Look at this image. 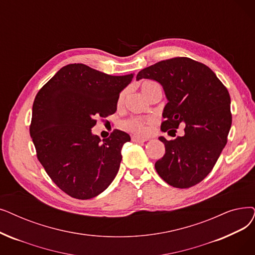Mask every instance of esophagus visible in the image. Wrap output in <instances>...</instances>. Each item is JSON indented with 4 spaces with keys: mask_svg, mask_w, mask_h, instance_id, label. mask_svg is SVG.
I'll return each mask as SVG.
<instances>
[{
    "mask_svg": "<svg viewBox=\"0 0 255 255\" xmlns=\"http://www.w3.org/2000/svg\"><path fill=\"white\" fill-rule=\"evenodd\" d=\"M131 139H132V141H134V142H145V141L148 140L147 137H140V136H136V135L132 136Z\"/></svg>",
    "mask_w": 255,
    "mask_h": 255,
    "instance_id": "esophagus-1",
    "label": "esophagus"
}]
</instances>
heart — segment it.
I'll list each match as a JSON object with an SVG mask.
<instances>
[{
    "instance_id": "1",
    "label": "heart",
    "mask_w": 255,
    "mask_h": 255,
    "mask_svg": "<svg viewBox=\"0 0 255 255\" xmlns=\"http://www.w3.org/2000/svg\"><path fill=\"white\" fill-rule=\"evenodd\" d=\"M154 85H157V84L155 83V82H153V81H146L145 83L141 85V92H142V94H145V92L148 90V88H150V87H152ZM124 98H125V93L124 92L121 93L119 98H118V105H121L122 103H123ZM151 122H152L151 119L142 120V119H138V118H131V119H128V120H126L124 122L123 126L127 130L132 132V133L142 135V134H145L146 132H147V124L151 123Z\"/></svg>"
}]
</instances>
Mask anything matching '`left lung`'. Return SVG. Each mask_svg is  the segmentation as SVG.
Segmentation results:
<instances>
[{"mask_svg": "<svg viewBox=\"0 0 255 255\" xmlns=\"http://www.w3.org/2000/svg\"><path fill=\"white\" fill-rule=\"evenodd\" d=\"M142 78L158 82L168 100L161 131L185 125L183 136L158 137L165 153L155 169L170 185L191 187L210 173L226 145L232 122L229 93L208 66L187 57L150 65L138 72L136 80Z\"/></svg>", "mask_w": 255, "mask_h": 255, "instance_id": "obj_1", "label": "left lung"}]
</instances>
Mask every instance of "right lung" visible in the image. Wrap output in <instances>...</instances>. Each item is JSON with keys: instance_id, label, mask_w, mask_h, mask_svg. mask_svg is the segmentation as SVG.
Wrapping results in <instances>:
<instances>
[{"instance_id": "right-lung-1", "label": "right lung", "mask_w": 255, "mask_h": 255, "mask_svg": "<svg viewBox=\"0 0 255 255\" xmlns=\"http://www.w3.org/2000/svg\"><path fill=\"white\" fill-rule=\"evenodd\" d=\"M133 75L112 76L72 63L61 68L36 95L31 138L50 178L69 196L94 198L117 176L129 134L116 129L101 140L92 128L97 117L117 112L120 93Z\"/></svg>"}]
</instances>
